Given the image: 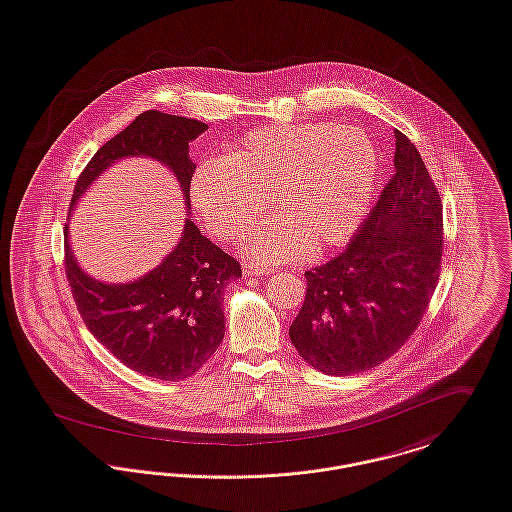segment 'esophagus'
Returning a JSON list of instances; mask_svg holds the SVG:
<instances>
[{
  "mask_svg": "<svg viewBox=\"0 0 512 512\" xmlns=\"http://www.w3.org/2000/svg\"><path fill=\"white\" fill-rule=\"evenodd\" d=\"M244 276H268V274H274L272 268H266V266H254V264H244L242 268Z\"/></svg>",
  "mask_w": 512,
  "mask_h": 512,
  "instance_id": "1",
  "label": "esophagus"
}]
</instances>
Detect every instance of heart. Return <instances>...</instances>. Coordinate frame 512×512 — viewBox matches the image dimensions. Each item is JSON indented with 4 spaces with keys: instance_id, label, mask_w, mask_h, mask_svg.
<instances>
[{
    "instance_id": "b5f03b06",
    "label": "heart",
    "mask_w": 512,
    "mask_h": 512,
    "mask_svg": "<svg viewBox=\"0 0 512 512\" xmlns=\"http://www.w3.org/2000/svg\"><path fill=\"white\" fill-rule=\"evenodd\" d=\"M379 172L373 140L356 127L299 123L248 133L223 160L201 164L191 201L209 233L238 240L270 207L278 217L246 242L256 262L301 258L338 246L354 233L372 201Z\"/></svg>"
}]
</instances>
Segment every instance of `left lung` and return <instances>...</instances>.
Returning <instances> with one entry per match:
<instances>
[{"label":"left lung","mask_w":512,"mask_h":512,"mask_svg":"<svg viewBox=\"0 0 512 512\" xmlns=\"http://www.w3.org/2000/svg\"><path fill=\"white\" fill-rule=\"evenodd\" d=\"M442 199L417 146L395 131V170L336 258L305 272L289 326L299 356L326 375L372 370L419 328L440 279Z\"/></svg>","instance_id":"obj_1"}]
</instances>
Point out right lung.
Returning <instances> with one entry per match:
<instances>
[{
    "label": "right lung",
    "mask_w": 512,
    "mask_h": 512,
    "mask_svg": "<svg viewBox=\"0 0 512 512\" xmlns=\"http://www.w3.org/2000/svg\"><path fill=\"white\" fill-rule=\"evenodd\" d=\"M205 131L207 125L197 119L156 109L140 113L93 154L76 180L70 211L93 180L125 156H150L166 164L176 174L187 205L195 172L189 140ZM64 231V270L78 313L121 364L148 377L178 381L215 354L225 336L223 293L242 270L191 219L172 254L144 278L125 285H107L84 274L70 252L68 225Z\"/></svg>",
    "instance_id": "add662e5"
}]
</instances>
